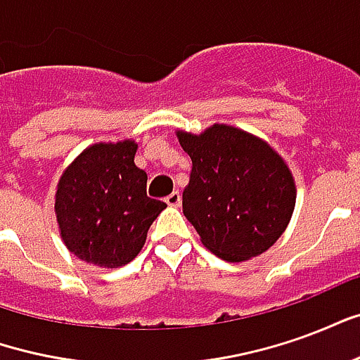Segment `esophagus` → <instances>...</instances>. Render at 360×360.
Wrapping results in <instances>:
<instances>
[{
	"mask_svg": "<svg viewBox=\"0 0 360 360\" xmlns=\"http://www.w3.org/2000/svg\"><path fill=\"white\" fill-rule=\"evenodd\" d=\"M167 206H173V208H179L181 206V193L179 191H173L172 195L165 198Z\"/></svg>",
	"mask_w": 360,
	"mask_h": 360,
	"instance_id": "obj_1",
	"label": "esophagus"
}]
</instances>
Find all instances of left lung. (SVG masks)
Segmentation results:
<instances>
[{
    "label": "left lung",
    "mask_w": 360,
    "mask_h": 360,
    "mask_svg": "<svg viewBox=\"0 0 360 360\" xmlns=\"http://www.w3.org/2000/svg\"><path fill=\"white\" fill-rule=\"evenodd\" d=\"M193 169L183 214L200 241L227 262L270 249L285 231L297 198L293 175L270 144L229 125L177 133Z\"/></svg>",
    "instance_id": "left-lung-1"
}]
</instances>
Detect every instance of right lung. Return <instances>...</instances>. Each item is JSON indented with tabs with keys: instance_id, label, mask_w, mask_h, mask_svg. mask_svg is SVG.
<instances>
[{
	"instance_id": "add662e5",
	"label": "right lung",
	"mask_w": 360,
	"mask_h": 360,
	"mask_svg": "<svg viewBox=\"0 0 360 360\" xmlns=\"http://www.w3.org/2000/svg\"><path fill=\"white\" fill-rule=\"evenodd\" d=\"M136 142H100L82 152L58 183L56 216L65 247L100 268L129 264L165 202L146 195L134 165Z\"/></svg>"
}]
</instances>
